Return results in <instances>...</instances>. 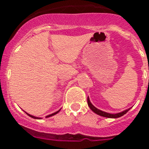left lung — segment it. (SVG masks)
I'll use <instances>...</instances> for the list:
<instances>
[{"label":"left lung","instance_id":"left-lung-1","mask_svg":"<svg viewBox=\"0 0 149 149\" xmlns=\"http://www.w3.org/2000/svg\"><path fill=\"white\" fill-rule=\"evenodd\" d=\"M87 103H88V106L89 107V108L93 110L95 113L98 114V115L101 116L107 117V118H119V117H121L123 115H125V114L126 113L130 110V109H127V110H125V111L122 112V113H116V114H111V113H106V112L101 111V110L96 108L95 107H94L93 104H92V103H91L90 101H89V97L87 98Z\"/></svg>","mask_w":149,"mask_h":149}]
</instances>
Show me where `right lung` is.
I'll return each mask as SVG.
<instances>
[{
	"label": "right lung",
	"mask_w": 149,
	"mask_h": 149,
	"mask_svg": "<svg viewBox=\"0 0 149 149\" xmlns=\"http://www.w3.org/2000/svg\"><path fill=\"white\" fill-rule=\"evenodd\" d=\"M60 110H58V111H56V113H54L51 114V115H48V116H46V117H50V116H52L55 115V114H56V113H59V112H60ZM27 115L29 116L32 117V118H33V119H40V118H38V117H35V116H31V115H30V114H28V113H27Z\"/></svg>",
	"instance_id": "1"
}]
</instances>
